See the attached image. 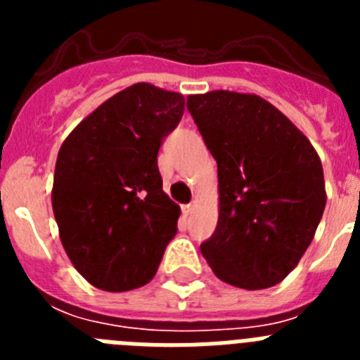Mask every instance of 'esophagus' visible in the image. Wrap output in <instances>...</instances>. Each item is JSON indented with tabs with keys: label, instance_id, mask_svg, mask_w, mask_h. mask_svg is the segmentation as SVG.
I'll list each match as a JSON object with an SVG mask.
<instances>
[{
	"label": "esophagus",
	"instance_id": "34e87169",
	"mask_svg": "<svg viewBox=\"0 0 360 360\" xmlns=\"http://www.w3.org/2000/svg\"><path fill=\"white\" fill-rule=\"evenodd\" d=\"M193 209H195V205H193V203H187V205H182V214L184 216H189L191 212H193Z\"/></svg>",
	"mask_w": 360,
	"mask_h": 360
}]
</instances>
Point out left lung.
Listing matches in <instances>:
<instances>
[{"instance_id": "1", "label": "left lung", "mask_w": 360, "mask_h": 360, "mask_svg": "<svg viewBox=\"0 0 360 360\" xmlns=\"http://www.w3.org/2000/svg\"><path fill=\"white\" fill-rule=\"evenodd\" d=\"M187 110L218 164V225L200 250L232 287H274L297 266L323 218L319 155L256 94L189 95Z\"/></svg>"}]
</instances>
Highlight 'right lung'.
Wrapping results in <instances>:
<instances>
[{
  "label": "right lung",
  "mask_w": 360,
  "mask_h": 360,
  "mask_svg": "<svg viewBox=\"0 0 360 360\" xmlns=\"http://www.w3.org/2000/svg\"><path fill=\"white\" fill-rule=\"evenodd\" d=\"M186 98L136 82L104 101L63 142L52 209L72 265L106 292L148 285L176 234L180 207L162 191L158 148Z\"/></svg>",
  "instance_id": "add662e5"
}]
</instances>
